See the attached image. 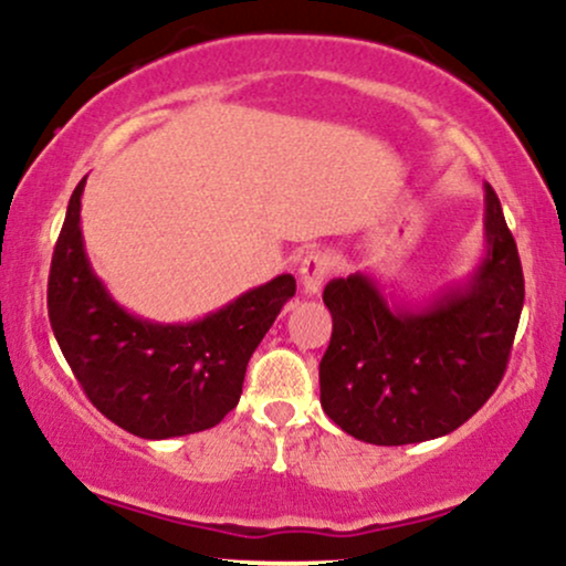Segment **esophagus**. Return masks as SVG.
I'll return each instance as SVG.
<instances>
[{
  "label": "esophagus",
  "instance_id": "34e87169",
  "mask_svg": "<svg viewBox=\"0 0 566 566\" xmlns=\"http://www.w3.org/2000/svg\"><path fill=\"white\" fill-rule=\"evenodd\" d=\"M329 265H333V261H329L327 252H322V250L308 252V255L303 258L301 271H297V274H301L303 295H308V297L319 295L324 279H327V274H329Z\"/></svg>",
  "mask_w": 566,
  "mask_h": 566
}]
</instances>
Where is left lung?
Listing matches in <instances>:
<instances>
[{
  "label": "left lung",
  "mask_w": 566,
  "mask_h": 566,
  "mask_svg": "<svg viewBox=\"0 0 566 566\" xmlns=\"http://www.w3.org/2000/svg\"><path fill=\"white\" fill-rule=\"evenodd\" d=\"M322 297L333 314L319 365L329 420L382 447L447 437L495 394L522 316V263L497 193L484 184V255L465 282L396 301L356 271Z\"/></svg>",
  "instance_id": "1"
}]
</instances>
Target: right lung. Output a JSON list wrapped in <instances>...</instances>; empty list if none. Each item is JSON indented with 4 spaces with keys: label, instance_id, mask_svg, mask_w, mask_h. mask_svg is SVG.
<instances>
[{
    "label": "right lung",
    "instance_id": "add662e5",
    "mask_svg": "<svg viewBox=\"0 0 566 566\" xmlns=\"http://www.w3.org/2000/svg\"><path fill=\"white\" fill-rule=\"evenodd\" d=\"M69 199L50 265L48 311L57 346L90 401L140 439L218 426L242 396L247 361L295 295V276L242 292L193 322H151L116 303L82 237V193Z\"/></svg>",
    "mask_w": 566,
    "mask_h": 566
}]
</instances>
